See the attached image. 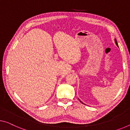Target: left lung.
Here are the masks:
<instances>
[{"label":"left lung","mask_w":130,"mask_h":130,"mask_svg":"<svg viewBox=\"0 0 130 130\" xmlns=\"http://www.w3.org/2000/svg\"><path fill=\"white\" fill-rule=\"evenodd\" d=\"M115 43H116V45H117V47H119V45H118V43H117V41H116V38H115ZM79 101H80V102H81V103H83V104H84V103H83V102H81V101H80V100H79ZM84 105H85V104H84Z\"/></svg>","instance_id":"8db88e82"}]
</instances>
